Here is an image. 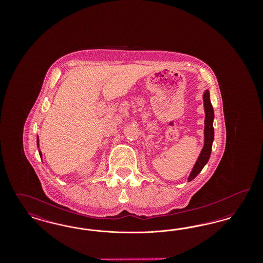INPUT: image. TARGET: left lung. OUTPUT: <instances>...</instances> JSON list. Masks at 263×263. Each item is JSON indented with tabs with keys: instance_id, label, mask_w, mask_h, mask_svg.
<instances>
[{
	"instance_id": "obj_1",
	"label": "left lung",
	"mask_w": 263,
	"mask_h": 263,
	"mask_svg": "<svg viewBox=\"0 0 263 263\" xmlns=\"http://www.w3.org/2000/svg\"><path fill=\"white\" fill-rule=\"evenodd\" d=\"M203 106L205 112V120H204V145L201 150L200 154L194 163L190 174L188 175L187 181L193 180L197 175L200 174L203 167L208 163L211 152H212L213 141H214V109L212 103L210 100V91L206 89L203 93Z\"/></svg>"
}]
</instances>
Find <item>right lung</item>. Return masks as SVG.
<instances>
[{"label": "right lung", "instance_id": "right-lung-1", "mask_svg": "<svg viewBox=\"0 0 263 263\" xmlns=\"http://www.w3.org/2000/svg\"><path fill=\"white\" fill-rule=\"evenodd\" d=\"M36 143H37L38 153H39V156H40V158H42V153H41V151L39 149V139H38V135L37 139H36Z\"/></svg>", "mask_w": 263, "mask_h": 263}]
</instances>
